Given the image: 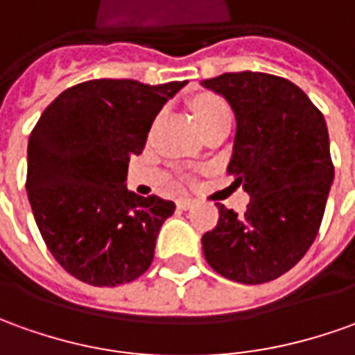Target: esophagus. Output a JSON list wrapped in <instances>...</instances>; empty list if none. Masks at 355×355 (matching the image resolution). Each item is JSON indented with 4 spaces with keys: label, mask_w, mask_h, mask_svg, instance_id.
Returning a JSON list of instances; mask_svg holds the SVG:
<instances>
[{
    "label": "esophagus",
    "mask_w": 355,
    "mask_h": 355,
    "mask_svg": "<svg viewBox=\"0 0 355 355\" xmlns=\"http://www.w3.org/2000/svg\"><path fill=\"white\" fill-rule=\"evenodd\" d=\"M178 209H190L196 206V200H192V198H180L177 202Z\"/></svg>",
    "instance_id": "1"
}]
</instances>
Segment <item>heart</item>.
Here are the masks:
<instances>
[{
	"mask_svg": "<svg viewBox=\"0 0 355 355\" xmlns=\"http://www.w3.org/2000/svg\"><path fill=\"white\" fill-rule=\"evenodd\" d=\"M194 114H196L200 126L208 124L211 120L218 118H231V110H229L227 103L221 101L219 96H200L194 103Z\"/></svg>",
	"mask_w": 355,
	"mask_h": 355,
	"instance_id": "b5f03b06",
	"label": "heart"
}]
</instances>
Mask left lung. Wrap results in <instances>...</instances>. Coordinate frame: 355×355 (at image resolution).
Here are the masks:
<instances>
[{"mask_svg":"<svg viewBox=\"0 0 355 355\" xmlns=\"http://www.w3.org/2000/svg\"><path fill=\"white\" fill-rule=\"evenodd\" d=\"M200 85L223 96L235 114L227 173L250 196L241 216L218 204V225L202 237L204 257L239 284L279 278L313 245L332 187L324 116L284 77L241 71Z\"/></svg>","mask_w":355,"mask_h":355,"instance_id":"obj_1","label":"left lung"}]
</instances>
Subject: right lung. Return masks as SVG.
<instances>
[{"instance_id":"right-lung-1","label":"right lung","mask_w":355,"mask_h":355,"mask_svg":"<svg viewBox=\"0 0 355 355\" xmlns=\"http://www.w3.org/2000/svg\"><path fill=\"white\" fill-rule=\"evenodd\" d=\"M187 81L93 79L46 107L28 137L26 194L52 257L73 278L114 288L139 278L175 204L126 188L130 157Z\"/></svg>"}]
</instances>
